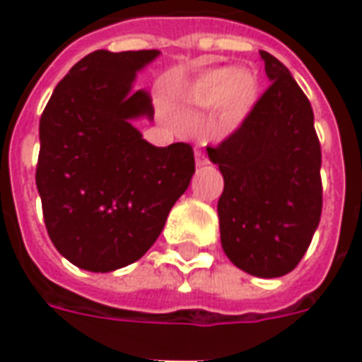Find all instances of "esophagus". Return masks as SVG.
I'll use <instances>...</instances> for the list:
<instances>
[{"instance_id":"obj_1","label":"esophagus","mask_w":362,"mask_h":362,"mask_svg":"<svg viewBox=\"0 0 362 362\" xmlns=\"http://www.w3.org/2000/svg\"><path fill=\"white\" fill-rule=\"evenodd\" d=\"M194 155H196V165L197 166H205V165H207V157H205L204 151L196 149V153H194Z\"/></svg>"}]
</instances>
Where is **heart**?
Masks as SVG:
<instances>
[{
    "label": "heart",
    "mask_w": 362,
    "mask_h": 362,
    "mask_svg": "<svg viewBox=\"0 0 362 362\" xmlns=\"http://www.w3.org/2000/svg\"><path fill=\"white\" fill-rule=\"evenodd\" d=\"M259 74L250 66H219L205 69L182 90V100L194 108H209L215 104L221 129H235L259 96Z\"/></svg>",
    "instance_id": "b5f03b06"
}]
</instances>
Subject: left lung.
<instances>
[{
  "instance_id": "8db88e82",
  "label": "left lung",
  "mask_w": 362,
  "mask_h": 362,
  "mask_svg": "<svg viewBox=\"0 0 362 362\" xmlns=\"http://www.w3.org/2000/svg\"><path fill=\"white\" fill-rule=\"evenodd\" d=\"M269 87L243 126L207 147L225 188L217 204L227 258L256 277L293 272L322 215V151L310 100L279 59L259 52Z\"/></svg>"
}]
</instances>
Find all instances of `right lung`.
<instances>
[{
	"mask_svg": "<svg viewBox=\"0 0 362 362\" xmlns=\"http://www.w3.org/2000/svg\"><path fill=\"white\" fill-rule=\"evenodd\" d=\"M158 54L93 52L58 83L40 118L36 188L46 230L87 272L141 258L196 173L188 143L155 147L134 126L155 114L134 83Z\"/></svg>",
	"mask_w": 362,
	"mask_h": 362,
	"instance_id": "right-lung-1",
	"label": "right lung"
}]
</instances>
